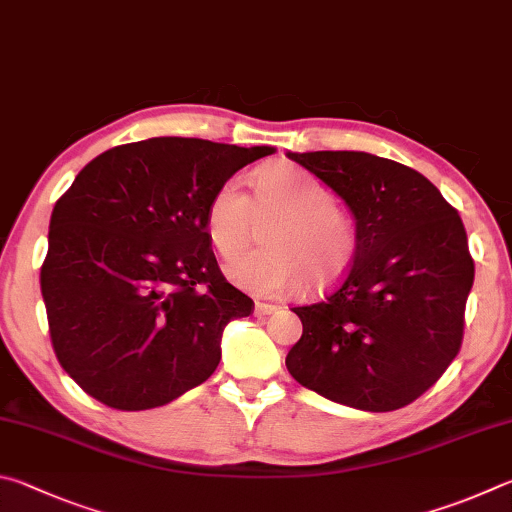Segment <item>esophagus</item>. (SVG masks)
Segmentation results:
<instances>
[{"mask_svg":"<svg viewBox=\"0 0 512 512\" xmlns=\"http://www.w3.org/2000/svg\"><path fill=\"white\" fill-rule=\"evenodd\" d=\"M276 310H279V308L272 306V303H261V301H258L256 306H254V315L256 317H267V315H274Z\"/></svg>","mask_w":512,"mask_h":512,"instance_id":"obj_1","label":"esophagus"}]
</instances>
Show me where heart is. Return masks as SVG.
I'll return each mask as SVG.
<instances>
[{
	"instance_id": "heart-1",
	"label": "heart",
	"mask_w": 512,
	"mask_h": 512,
	"mask_svg": "<svg viewBox=\"0 0 512 512\" xmlns=\"http://www.w3.org/2000/svg\"><path fill=\"white\" fill-rule=\"evenodd\" d=\"M265 247L227 265L240 288L274 294L288 288L324 290L344 279L360 251L353 215L333 204V193L297 168H265L251 179V195L236 179L224 182L206 206V233L222 256H236L254 240Z\"/></svg>"
}]
</instances>
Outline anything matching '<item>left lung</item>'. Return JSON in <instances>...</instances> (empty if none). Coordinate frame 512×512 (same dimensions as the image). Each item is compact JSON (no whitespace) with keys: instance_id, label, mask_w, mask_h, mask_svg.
Returning a JSON list of instances; mask_svg holds the SVG:
<instances>
[{"instance_id":"left-lung-1","label":"left lung","mask_w":512,"mask_h":512,"mask_svg":"<svg viewBox=\"0 0 512 512\" xmlns=\"http://www.w3.org/2000/svg\"><path fill=\"white\" fill-rule=\"evenodd\" d=\"M348 204L360 251L297 312L292 378L339 405L393 411L432 389L461 351L474 261L459 211L418 170L353 150L288 152Z\"/></svg>"}]
</instances>
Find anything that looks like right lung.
<instances>
[{
  "label": "right lung",
  "mask_w": 512,
  "mask_h": 512,
  "mask_svg": "<svg viewBox=\"0 0 512 512\" xmlns=\"http://www.w3.org/2000/svg\"><path fill=\"white\" fill-rule=\"evenodd\" d=\"M274 148L155 137L103 152L53 206L40 270L51 346L80 389L121 411L211 378L220 337L254 301L224 279L206 206Z\"/></svg>",
  "instance_id": "1"
}]
</instances>
